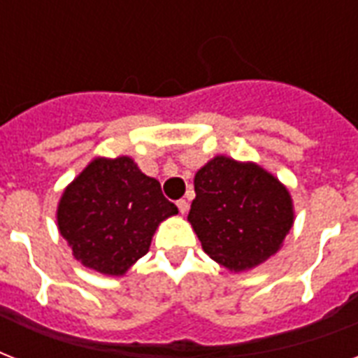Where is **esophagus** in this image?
I'll use <instances>...</instances> for the list:
<instances>
[{
    "label": "esophagus",
    "mask_w": 358,
    "mask_h": 358,
    "mask_svg": "<svg viewBox=\"0 0 358 358\" xmlns=\"http://www.w3.org/2000/svg\"><path fill=\"white\" fill-rule=\"evenodd\" d=\"M176 206H178V212L184 215L185 212H187V208H189V204H187V201H184V199H180L178 202H176Z\"/></svg>",
    "instance_id": "1"
}]
</instances>
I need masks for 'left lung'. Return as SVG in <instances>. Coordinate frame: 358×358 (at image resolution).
I'll return each mask as SVG.
<instances>
[{"label": "left lung", "mask_w": 358, "mask_h": 358, "mask_svg": "<svg viewBox=\"0 0 358 358\" xmlns=\"http://www.w3.org/2000/svg\"><path fill=\"white\" fill-rule=\"evenodd\" d=\"M195 193L187 221L204 252L230 271L275 255L294 224L289 191L256 163L215 156L195 174Z\"/></svg>", "instance_id": "8db88e82"}]
</instances>
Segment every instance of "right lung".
I'll return each instance as SVG.
<instances>
[{
    "label": "right lung",
    "mask_w": 358,
    "mask_h": 358,
    "mask_svg": "<svg viewBox=\"0 0 358 358\" xmlns=\"http://www.w3.org/2000/svg\"><path fill=\"white\" fill-rule=\"evenodd\" d=\"M174 213L178 208L159 182L131 157H96L64 189L57 224L76 260L119 277L148 252L157 224Z\"/></svg>",
    "instance_id": "obj_1"
}]
</instances>
